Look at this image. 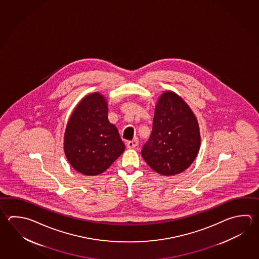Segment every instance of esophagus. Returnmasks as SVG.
<instances>
[{
  "instance_id": "obj_1",
  "label": "esophagus",
  "mask_w": 259,
  "mask_h": 259,
  "mask_svg": "<svg viewBox=\"0 0 259 259\" xmlns=\"http://www.w3.org/2000/svg\"><path fill=\"white\" fill-rule=\"evenodd\" d=\"M127 147L128 148H135L138 146V140L137 139H134L132 141H128L126 143Z\"/></svg>"
}]
</instances>
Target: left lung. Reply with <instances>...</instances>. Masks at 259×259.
Listing matches in <instances>:
<instances>
[{
  "label": "left lung",
  "mask_w": 259,
  "mask_h": 259,
  "mask_svg": "<svg viewBox=\"0 0 259 259\" xmlns=\"http://www.w3.org/2000/svg\"><path fill=\"white\" fill-rule=\"evenodd\" d=\"M200 145V129L191 108L176 93H163L156 103L151 135L141 150L147 165L160 175H176L191 166Z\"/></svg>",
  "instance_id": "1"
}]
</instances>
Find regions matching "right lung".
<instances>
[{"instance_id": "right-lung-1", "label": "right lung", "mask_w": 259, "mask_h": 259, "mask_svg": "<svg viewBox=\"0 0 259 259\" xmlns=\"http://www.w3.org/2000/svg\"><path fill=\"white\" fill-rule=\"evenodd\" d=\"M117 128L108 120L106 100L100 93L83 99L68 120L64 150L70 165L86 176L103 173L124 151Z\"/></svg>"}]
</instances>
